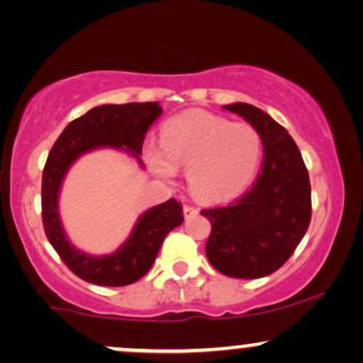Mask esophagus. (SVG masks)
I'll return each instance as SVG.
<instances>
[{"label":"esophagus","instance_id":"esophagus-1","mask_svg":"<svg viewBox=\"0 0 363 363\" xmlns=\"http://www.w3.org/2000/svg\"><path fill=\"white\" fill-rule=\"evenodd\" d=\"M198 213V208H196L194 205H186L184 206V215H186V218L187 216H193V215H196Z\"/></svg>","mask_w":363,"mask_h":363}]
</instances>
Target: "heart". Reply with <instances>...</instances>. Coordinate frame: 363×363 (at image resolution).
<instances>
[{
    "instance_id": "obj_1",
    "label": "heart",
    "mask_w": 363,
    "mask_h": 363,
    "mask_svg": "<svg viewBox=\"0 0 363 363\" xmlns=\"http://www.w3.org/2000/svg\"><path fill=\"white\" fill-rule=\"evenodd\" d=\"M262 155V140L247 123H232L208 112H189L170 119L160 145L150 143L147 158L157 176L170 179L187 167L191 189L220 199L251 181Z\"/></svg>"
}]
</instances>
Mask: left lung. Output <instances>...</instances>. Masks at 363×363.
Masks as SVG:
<instances>
[{
    "label": "left lung",
    "mask_w": 363,
    "mask_h": 363,
    "mask_svg": "<svg viewBox=\"0 0 363 363\" xmlns=\"http://www.w3.org/2000/svg\"><path fill=\"white\" fill-rule=\"evenodd\" d=\"M257 129L262 164L256 181L228 203L201 210L211 223L208 261L232 278H261L280 269L311 223V181L301 150L285 128L251 104H230Z\"/></svg>",
    "instance_id": "8db88e82"
}]
</instances>
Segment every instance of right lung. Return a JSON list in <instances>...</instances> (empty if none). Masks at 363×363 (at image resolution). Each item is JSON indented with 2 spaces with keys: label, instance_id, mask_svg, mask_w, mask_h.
Wrapping results in <instances>:
<instances>
[{
  "label": "right lung",
  "instance_id": "right-lung-1",
  "mask_svg": "<svg viewBox=\"0 0 363 363\" xmlns=\"http://www.w3.org/2000/svg\"><path fill=\"white\" fill-rule=\"evenodd\" d=\"M158 102H129L99 106L73 119L52 145L43 172V225L48 240L61 261L82 280L102 286H124L148 273L170 230L184 222L182 206L170 198L140 218L128 242L111 256H86L65 237L57 215V193L74 158L99 147L123 148L138 157L148 128L160 118ZM140 160V158H138Z\"/></svg>",
  "mask_w": 363,
  "mask_h": 363
}]
</instances>
